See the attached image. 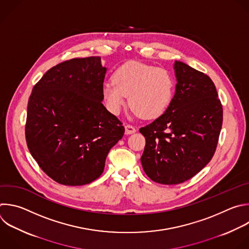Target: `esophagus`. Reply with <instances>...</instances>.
Segmentation results:
<instances>
[{"label":"esophagus","mask_w":249,"mask_h":249,"mask_svg":"<svg viewBox=\"0 0 249 249\" xmlns=\"http://www.w3.org/2000/svg\"><path fill=\"white\" fill-rule=\"evenodd\" d=\"M136 132V129L135 127H133L132 125H125V134L126 135H131V134H134Z\"/></svg>","instance_id":"34e87169"}]
</instances>
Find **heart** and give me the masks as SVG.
Returning <instances> with one entry per match:
<instances>
[{"instance_id": "1", "label": "heart", "mask_w": 249, "mask_h": 249, "mask_svg": "<svg viewBox=\"0 0 249 249\" xmlns=\"http://www.w3.org/2000/svg\"><path fill=\"white\" fill-rule=\"evenodd\" d=\"M174 93V78L165 68L139 61L119 66L112 80L106 81L103 94L107 108L118 114L129 97L132 113L150 119L162 114L170 105Z\"/></svg>"}]
</instances>
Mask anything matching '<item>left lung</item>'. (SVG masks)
I'll return each instance as SVG.
<instances>
[{"instance_id": "1", "label": "left lung", "mask_w": 249, "mask_h": 249, "mask_svg": "<svg viewBox=\"0 0 249 249\" xmlns=\"http://www.w3.org/2000/svg\"><path fill=\"white\" fill-rule=\"evenodd\" d=\"M175 95L165 112L142 127L141 157L154 182L181 184L202 170L213 157L223 122V107L213 81L182 61L174 63Z\"/></svg>"}]
</instances>
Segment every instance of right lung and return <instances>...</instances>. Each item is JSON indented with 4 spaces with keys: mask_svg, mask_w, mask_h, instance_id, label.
<instances>
[{
    "mask_svg": "<svg viewBox=\"0 0 249 249\" xmlns=\"http://www.w3.org/2000/svg\"><path fill=\"white\" fill-rule=\"evenodd\" d=\"M107 68L100 56L72 58L49 69L33 87L25 138L40 168L65 186L90 184L104 172L125 128L103 105Z\"/></svg>",
    "mask_w": 249,
    "mask_h": 249,
    "instance_id": "right-lung-1",
    "label": "right lung"
}]
</instances>
